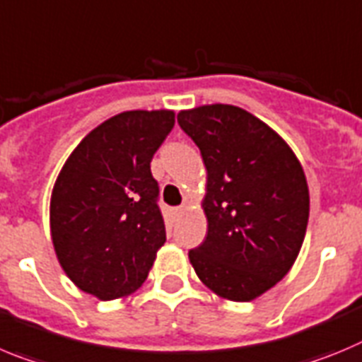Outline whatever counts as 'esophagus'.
<instances>
[{"label": "esophagus", "instance_id": "esophagus-1", "mask_svg": "<svg viewBox=\"0 0 362 362\" xmlns=\"http://www.w3.org/2000/svg\"><path fill=\"white\" fill-rule=\"evenodd\" d=\"M174 214H175V215H183V214H185V206H179V208H175V210H174Z\"/></svg>", "mask_w": 362, "mask_h": 362}]
</instances>
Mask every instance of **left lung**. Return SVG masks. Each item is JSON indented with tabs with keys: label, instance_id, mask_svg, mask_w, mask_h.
Returning <instances> with one entry per match:
<instances>
[{
	"label": "left lung",
	"instance_id": "8db88e82",
	"mask_svg": "<svg viewBox=\"0 0 362 362\" xmlns=\"http://www.w3.org/2000/svg\"><path fill=\"white\" fill-rule=\"evenodd\" d=\"M177 122L203 156L208 221L188 251L217 296L251 301L289 273L309 222V187L293 148L251 112L228 104L185 109Z\"/></svg>",
	"mask_w": 362,
	"mask_h": 362
}]
</instances>
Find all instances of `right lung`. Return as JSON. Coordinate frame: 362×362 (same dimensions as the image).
I'll use <instances>...</instances> for the list:
<instances>
[{
	"label": "right lung",
	"mask_w": 362,
	"mask_h": 362,
	"mask_svg": "<svg viewBox=\"0 0 362 362\" xmlns=\"http://www.w3.org/2000/svg\"><path fill=\"white\" fill-rule=\"evenodd\" d=\"M174 124L170 109L112 116L75 147L53 185V250L69 280L98 300L140 289L167 240L151 161Z\"/></svg>",
	"instance_id": "obj_1"
}]
</instances>
